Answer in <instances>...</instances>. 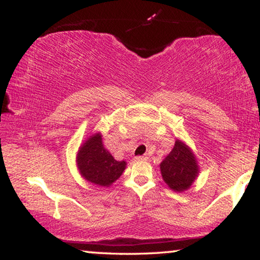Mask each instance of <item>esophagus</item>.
<instances>
[{"mask_svg": "<svg viewBox=\"0 0 260 260\" xmlns=\"http://www.w3.org/2000/svg\"><path fill=\"white\" fill-rule=\"evenodd\" d=\"M147 156H136V157H135V161H147Z\"/></svg>", "mask_w": 260, "mask_h": 260, "instance_id": "obj_1", "label": "esophagus"}]
</instances>
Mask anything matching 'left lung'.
Here are the masks:
<instances>
[{"label":"left lung","mask_w":260,"mask_h":260,"mask_svg":"<svg viewBox=\"0 0 260 260\" xmlns=\"http://www.w3.org/2000/svg\"><path fill=\"white\" fill-rule=\"evenodd\" d=\"M163 180L173 190L188 189L198 175V165L189 148L182 142L176 141L170 154L161 162Z\"/></svg>","instance_id":"8db88e82"}]
</instances>
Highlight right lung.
Returning a JSON list of instances; mask_svg holds the SVG:
<instances>
[{
	"label": "right lung",
	"mask_w": 260,
	"mask_h": 260,
	"mask_svg": "<svg viewBox=\"0 0 260 260\" xmlns=\"http://www.w3.org/2000/svg\"><path fill=\"white\" fill-rule=\"evenodd\" d=\"M77 162L80 174L88 182L104 187L115 182L125 169V162L116 161L104 148L99 134L85 142L78 152Z\"/></svg>",
	"instance_id": "obj_1"
}]
</instances>
